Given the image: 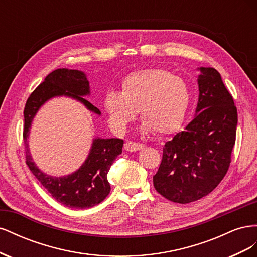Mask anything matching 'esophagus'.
I'll return each mask as SVG.
<instances>
[{
	"mask_svg": "<svg viewBox=\"0 0 257 257\" xmlns=\"http://www.w3.org/2000/svg\"><path fill=\"white\" fill-rule=\"evenodd\" d=\"M144 148V145L138 144V143H133L127 141L125 144H124V149L130 152H134V151H139Z\"/></svg>",
	"mask_w": 257,
	"mask_h": 257,
	"instance_id": "obj_1",
	"label": "esophagus"
}]
</instances>
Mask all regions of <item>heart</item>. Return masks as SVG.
<instances>
[{"label": "heart", "instance_id": "1", "mask_svg": "<svg viewBox=\"0 0 257 257\" xmlns=\"http://www.w3.org/2000/svg\"><path fill=\"white\" fill-rule=\"evenodd\" d=\"M189 83L165 69L148 68L132 73L121 82V92L109 91L104 107L111 126L125 131L138 113L142 131L172 134L182 125L191 103Z\"/></svg>", "mask_w": 257, "mask_h": 257}]
</instances>
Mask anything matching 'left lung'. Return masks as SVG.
Masks as SVG:
<instances>
[{
  "label": "left lung",
  "mask_w": 257,
  "mask_h": 257,
  "mask_svg": "<svg viewBox=\"0 0 257 257\" xmlns=\"http://www.w3.org/2000/svg\"><path fill=\"white\" fill-rule=\"evenodd\" d=\"M194 119L163 148L153 185L162 196L189 204L208 195L226 175L236 142L237 108L213 67H199Z\"/></svg>",
  "instance_id": "1"
}]
</instances>
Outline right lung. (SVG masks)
I'll return each mask as SVG.
<instances>
[{
	"label": "right lung",
	"mask_w": 257,
	"mask_h": 257,
	"mask_svg": "<svg viewBox=\"0 0 257 257\" xmlns=\"http://www.w3.org/2000/svg\"><path fill=\"white\" fill-rule=\"evenodd\" d=\"M90 94V84L85 73L78 69L58 68L46 77L44 82L32 92L23 111V141L27 165L50 195L68 208H91L102 203L107 197L110 192L107 174L115 158L122 153L124 142L119 138L95 137L87 159L76 172L67 176L53 177L45 174L35 164L30 152L28 138L36 113L46 102L53 97L73 98L81 103L89 111L100 115L98 108L84 98Z\"/></svg>",
	"instance_id": "add662e5"
}]
</instances>
